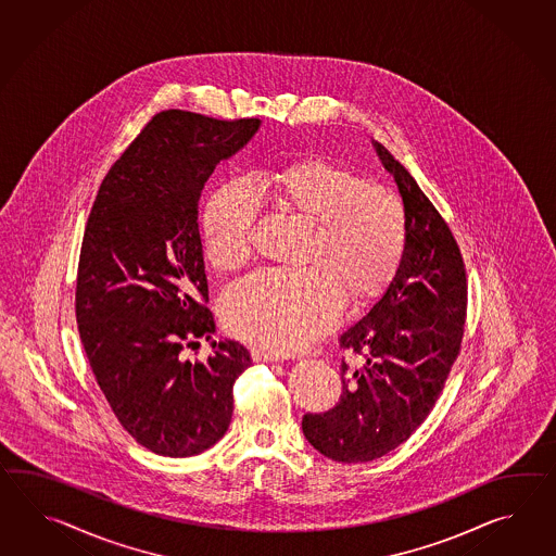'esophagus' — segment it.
<instances>
[{
	"instance_id": "1",
	"label": "esophagus",
	"mask_w": 556,
	"mask_h": 556,
	"mask_svg": "<svg viewBox=\"0 0 556 556\" xmlns=\"http://www.w3.org/2000/svg\"><path fill=\"white\" fill-rule=\"evenodd\" d=\"M251 357H253V362H257V364H261V362H279L281 359V355L279 353H273L267 352V350H251Z\"/></svg>"
}]
</instances>
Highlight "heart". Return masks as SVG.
I'll list each match as a JSON object with an SVG mask.
<instances>
[{
	"instance_id": "heart-1",
	"label": "heart",
	"mask_w": 556,
	"mask_h": 556,
	"mask_svg": "<svg viewBox=\"0 0 556 556\" xmlns=\"http://www.w3.org/2000/svg\"><path fill=\"white\" fill-rule=\"evenodd\" d=\"M277 208L312 227L301 271H261L230 285L220 319L235 338L273 352L305 348L338 321L343 295L378 298L400 267L406 211L400 197L343 164L303 159L265 178ZM257 192L244 180L218 189L201 218L204 257L230 273L251 258Z\"/></svg>"
}]
</instances>
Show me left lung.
<instances>
[{"label":"left lung","mask_w":556,"mask_h":556,"mask_svg":"<svg viewBox=\"0 0 556 556\" xmlns=\"http://www.w3.org/2000/svg\"><path fill=\"white\" fill-rule=\"evenodd\" d=\"M374 149L404 203V255L369 312L339 336L364 366L343 362L336 407L301 421L307 442L341 464L381 458L416 432L458 357L466 317L464 261L444 218L388 150Z\"/></svg>","instance_id":"8db88e82"}]
</instances>
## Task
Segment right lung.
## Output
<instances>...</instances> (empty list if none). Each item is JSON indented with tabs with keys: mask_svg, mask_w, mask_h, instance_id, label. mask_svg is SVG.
Wrapping results in <instances>:
<instances>
[{
	"mask_svg": "<svg viewBox=\"0 0 556 556\" xmlns=\"http://www.w3.org/2000/svg\"><path fill=\"white\" fill-rule=\"evenodd\" d=\"M258 128L257 118L156 114L110 168L88 217L76 285L81 345L124 430L161 456L215 446L235 379L253 364L239 341L213 339L197 218L215 166ZM199 338L214 355L185 363L179 352Z\"/></svg>",
	"mask_w": 556,
	"mask_h": 556,
	"instance_id": "right-lung-1",
	"label": "right lung"
}]
</instances>
